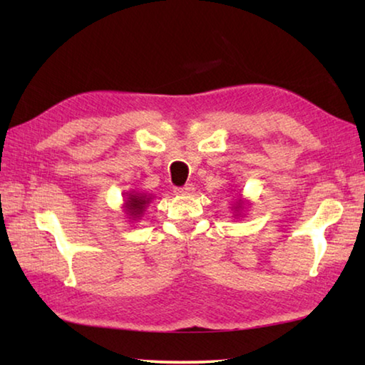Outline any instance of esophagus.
I'll return each instance as SVG.
<instances>
[{
  "instance_id": "obj_1",
  "label": "esophagus",
  "mask_w": 365,
  "mask_h": 365,
  "mask_svg": "<svg viewBox=\"0 0 365 365\" xmlns=\"http://www.w3.org/2000/svg\"><path fill=\"white\" fill-rule=\"evenodd\" d=\"M193 190H195L193 185L187 183V185H183V187H177V188H175V193H177V195H190Z\"/></svg>"
}]
</instances>
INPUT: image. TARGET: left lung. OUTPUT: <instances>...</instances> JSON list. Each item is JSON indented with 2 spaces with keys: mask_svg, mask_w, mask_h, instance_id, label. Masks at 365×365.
<instances>
[{
  "mask_svg": "<svg viewBox=\"0 0 365 365\" xmlns=\"http://www.w3.org/2000/svg\"><path fill=\"white\" fill-rule=\"evenodd\" d=\"M238 206H240V205H238Z\"/></svg>",
  "mask_w": 365,
  "mask_h": 365,
  "instance_id": "left-lung-1",
  "label": "left lung"
}]
</instances>
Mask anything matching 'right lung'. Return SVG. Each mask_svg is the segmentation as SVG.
Returning a JSON list of instances; mask_svg holds the SVG:
<instances>
[{
  "mask_svg": "<svg viewBox=\"0 0 365 365\" xmlns=\"http://www.w3.org/2000/svg\"><path fill=\"white\" fill-rule=\"evenodd\" d=\"M148 201H150V197H145L141 195H128L127 202H125L128 214L135 215V217H140V214L143 212V209L148 205Z\"/></svg>",
  "mask_w": 365,
  "mask_h": 365,
  "instance_id": "obj_1",
  "label": "right lung"
}]
</instances>
